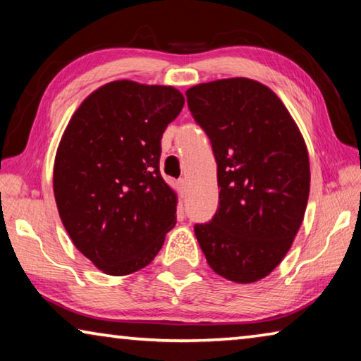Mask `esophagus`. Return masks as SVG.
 I'll return each mask as SVG.
<instances>
[{
	"label": "esophagus",
	"mask_w": 361,
	"mask_h": 361,
	"mask_svg": "<svg viewBox=\"0 0 361 361\" xmlns=\"http://www.w3.org/2000/svg\"><path fill=\"white\" fill-rule=\"evenodd\" d=\"M178 189H180V194H181V197H183V195L186 194V189H188V183H186V180H185V178L178 180Z\"/></svg>",
	"instance_id": "esophagus-1"
}]
</instances>
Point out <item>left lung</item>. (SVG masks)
Returning a JSON list of instances; mask_svg holds the SVG:
<instances>
[{
    "instance_id": "left-lung-1",
    "label": "left lung",
    "mask_w": 361,
    "mask_h": 361,
    "mask_svg": "<svg viewBox=\"0 0 361 361\" xmlns=\"http://www.w3.org/2000/svg\"><path fill=\"white\" fill-rule=\"evenodd\" d=\"M186 97L218 164V210L195 224V237L218 276L258 282L285 258L302 223L307 146L282 100L253 79L197 84Z\"/></svg>"
}]
</instances>
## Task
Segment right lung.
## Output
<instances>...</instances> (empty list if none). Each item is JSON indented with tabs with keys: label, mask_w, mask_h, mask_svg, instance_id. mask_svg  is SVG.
<instances>
[{
	"label": "right lung",
	"mask_w": 361,
	"mask_h": 361,
	"mask_svg": "<svg viewBox=\"0 0 361 361\" xmlns=\"http://www.w3.org/2000/svg\"><path fill=\"white\" fill-rule=\"evenodd\" d=\"M185 97L121 79L71 116L54 162L59 215L75 247L108 276L148 266L176 223V194L159 170L161 140Z\"/></svg>",
	"instance_id": "obj_1"
}]
</instances>
